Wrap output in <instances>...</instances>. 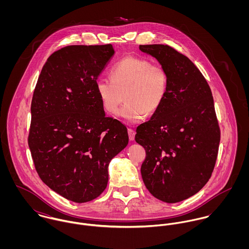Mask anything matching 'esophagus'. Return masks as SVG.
Instances as JSON below:
<instances>
[{"mask_svg": "<svg viewBox=\"0 0 249 249\" xmlns=\"http://www.w3.org/2000/svg\"><path fill=\"white\" fill-rule=\"evenodd\" d=\"M127 133H128V137L130 141H133L135 139V131L132 128H128L127 129Z\"/></svg>", "mask_w": 249, "mask_h": 249, "instance_id": "1", "label": "esophagus"}]
</instances>
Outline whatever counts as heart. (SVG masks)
I'll return each instance as SVG.
<instances>
[{
    "label": "heart",
    "instance_id": "obj_1",
    "mask_svg": "<svg viewBox=\"0 0 249 249\" xmlns=\"http://www.w3.org/2000/svg\"><path fill=\"white\" fill-rule=\"evenodd\" d=\"M111 79L100 77L96 91L107 113L117 114L124 101L126 104L119 116L127 123H139L146 115L162 107L168 92L167 71L158 64L135 56L118 61L110 71Z\"/></svg>",
    "mask_w": 249,
    "mask_h": 249
}]
</instances>
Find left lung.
Instances as JSON below:
<instances>
[{"mask_svg": "<svg viewBox=\"0 0 249 249\" xmlns=\"http://www.w3.org/2000/svg\"><path fill=\"white\" fill-rule=\"evenodd\" d=\"M167 71L166 99L136 129L145 149L142 178L159 200L176 203L199 192L215 164L220 131L211 89L196 66L168 45H140Z\"/></svg>", "mask_w": 249, "mask_h": 249, "instance_id": "1", "label": "left lung"}]
</instances>
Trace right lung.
I'll return each instance as SVG.
<instances>
[{
	"instance_id": "obj_1",
	"label": "right lung",
	"mask_w": 249,
	"mask_h": 249,
	"mask_svg": "<svg viewBox=\"0 0 249 249\" xmlns=\"http://www.w3.org/2000/svg\"><path fill=\"white\" fill-rule=\"evenodd\" d=\"M114 53L111 44L67 46L48 58L36 83L29 134L36 172L76 203L106 190L109 163L128 143L126 127L106 116L96 91Z\"/></svg>"
}]
</instances>
